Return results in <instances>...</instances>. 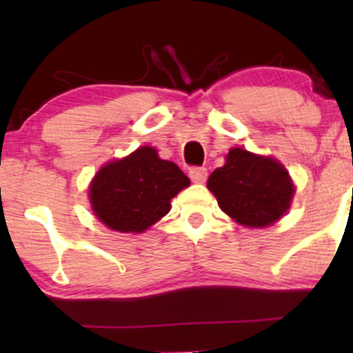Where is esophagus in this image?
I'll return each mask as SVG.
<instances>
[{"label": "esophagus", "instance_id": "1", "mask_svg": "<svg viewBox=\"0 0 353 353\" xmlns=\"http://www.w3.org/2000/svg\"><path fill=\"white\" fill-rule=\"evenodd\" d=\"M189 177H190V181L197 182V184L205 182V179H208V169L205 168H190Z\"/></svg>", "mask_w": 353, "mask_h": 353}]
</instances>
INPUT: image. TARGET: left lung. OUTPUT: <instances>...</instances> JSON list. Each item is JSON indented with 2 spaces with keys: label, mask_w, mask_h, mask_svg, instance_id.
Returning a JSON list of instances; mask_svg holds the SVG:
<instances>
[{
  "label": "left lung",
  "mask_w": 353,
  "mask_h": 353,
  "mask_svg": "<svg viewBox=\"0 0 353 353\" xmlns=\"http://www.w3.org/2000/svg\"><path fill=\"white\" fill-rule=\"evenodd\" d=\"M208 188L225 214L249 228H265L281 219L294 196V184L282 164L237 148L210 174Z\"/></svg>",
  "instance_id": "8db88e82"
}]
</instances>
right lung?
I'll list each match as a JSON object with an SVG mask.
<instances>
[{
    "instance_id": "add662e5",
    "label": "right lung",
    "mask_w": 353,
    "mask_h": 353,
    "mask_svg": "<svg viewBox=\"0 0 353 353\" xmlns=\"http://www.w3.org/2000/svg\"><path fill=\"white\" fill-rule=\"evenodd\" d=\"M190 184L174 163L144 145L131 156L104 165L89 189L92 210L108 228L143 232L171 209V199Z\"/></svg>"
}]
</instances>
